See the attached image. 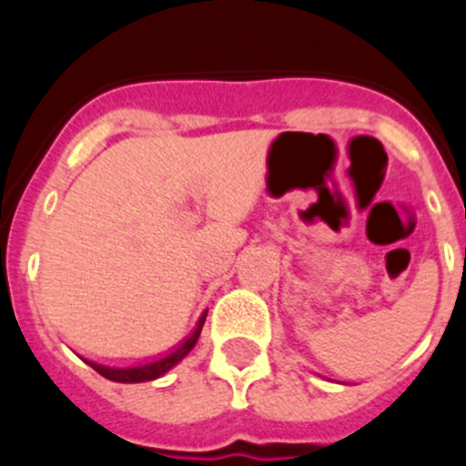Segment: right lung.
<instances>
[{"instance_id": "right-lung-1", "label": "right lung", "mask_w": 466, "mask_h": 466, "mask_svg": "<svg viewBox=\"0 0 466 466\" xmlns=\"http://www.w3.org/2000/svg\"><path fill=\"white\" fill-rule=\"evenodd\" d=\"M205 318L207 313H203V318L198 320V327H196V331L191 333L189 338H187L185 342H182L180 347H177L176 351H171L168 356H164V359H155V360H148V363H137V365H128V368H112V365H101V363H94V360H86L89 368L96 370L101 377L110 379V380H116V383H142V380H153V379H159L162 374H167L168 370L173 368V365L180 363L182 359H185L187 354H189L191 350H194V345L198 342V336H200V329H203L205 324Z\"/></svg>"}]
</instances>
